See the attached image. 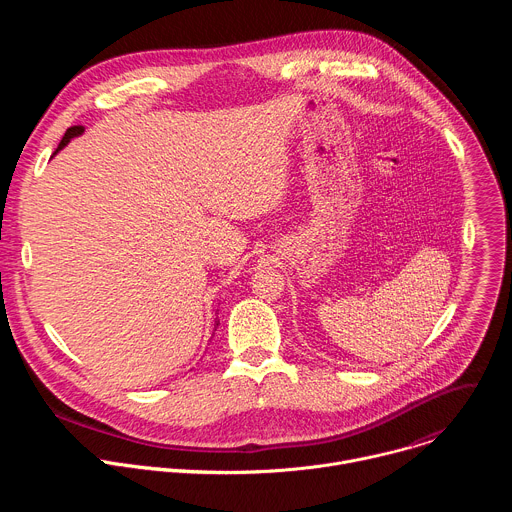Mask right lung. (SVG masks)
Returning <instances> with one entry per match:
<instances>
[{
    "label": "right lung",
    "mask_w": 512,
    "mask_h": 512,
    "mask_svg": "<svg viewBox=\"0 0 512 512\" xmlns=\"http://www.w3.org/2000/svg\"><path fill=\"white\" fill-rule=\"evenodd\" d=\"M83 131H85V127H83V125H72V127H68V129H66V133H64V137H62V139H60V143H58V150H62V148H64V145L70 141V137L81 135ZM58 150H56V152H58ZM56 152H54V154H56ZM216 326H218V324H216Z\"/></svg>",
    "instance_id": "obj_1"
}]
</instances>
